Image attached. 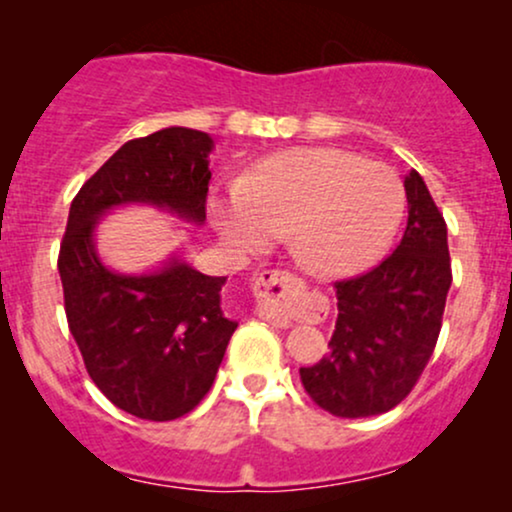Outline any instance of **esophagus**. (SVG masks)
Returning a JSON list of instances; mask_svg holds the SVG:
<instances>
[{
	"label": "esophagus",
	"instance_id": "obj_1",
	"mask_svg": "<svg viewBox=\"0 0 512 512\" xmlns=\"http://www.w3.org/2000/svg\"><path fill=\"white\" fill-rule=\"evenodd\" d=\"M257 298V313L274 327H291L301 320V296L305 291L303 281L289 272H262L252 286Z\"/></svg>",
	"mask_w": 512,
	"mask_h": 512
}]
</instances>
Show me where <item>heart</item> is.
Segmentation results:
<instances>
[{"mask_svg":"<svg viewBox=\"0 0 512 512\" xmlns=\"http://www.w3.org/2000/svg\"><path fill=\"white\" fill-rule=\"evenodd\" d=\"M404 211L397 170L342 149L281 151L209 195V219L231 248H257L289 228L298 262L322 276L373 264Z\"/></svg>","mask_w":512,"mask_h":512,"instance_id":"b5f03b06","label":"heart"}]
</instances>
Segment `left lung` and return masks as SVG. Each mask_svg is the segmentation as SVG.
I'll list each match as a JSON object with an SVG mask.
<instances>
[{"instance_id":"8db88e82","label":"left lung","mask_w":512,"mask_h":512,"mask_svg":"<svg viewBox=\"0 0 512 512\" xmlns=\"http://www.w3.org/2000/svg\"><path fill=\"white\" fill-rule=\"evenodd\" d=\"M409 219L397 250L370 272L337 281L330 354L301 368L317 407L342 419L397 407L436 349L452 274L448 226L424 178H404Z\"/></svg>"}]
</instances>
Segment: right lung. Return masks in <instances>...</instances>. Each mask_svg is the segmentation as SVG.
Wrapping results in <instances>:
<instances>
[{
    "mask_svg": "<svg viewBox=\"0 0 512 512\" xmlns=\"http://www.w3.org/2000/svg\"><path fill=\"white\" fill-rule=\"evenodd\" d=\"M214 139L166 127L122 144L69 207L60 269L72 332L93 383L115 407L173 421L202 402L238 322L221 310L226 276H207L178 252L142 274L101 260L96 226L120 207H154L202 226Z\"/></svg>",
    "mask_w": 512,
    "mask_h": 512,
    "instance_id": "obj_1",
    "label": "right lung"
}]
</instances>
